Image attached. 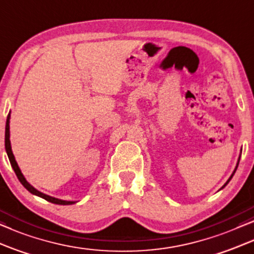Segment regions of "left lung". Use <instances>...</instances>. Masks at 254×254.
I'll return each mask as SVG.
<instances>
[{"instance_id":"left-lung-1","label":"left lung","mask_w":254,"mask_h":254,"mask_svg":"<svg viewBox=\"0 0 254 254\" xmlns=\"http://www.w3.org/2000/svg\"><path fill=\"white\" fill-rule=\"evenodd\" d=\"M241 152H242V150H241ZM239 159H241V155H239V158H238V161H237V165H236V168H235V171H233V172H232L231 177H230V178L228 179V181H226V182H225V184H224V186H223V187H222L221 189H223V188H224V187H225V186L229 184V182H230V180H231V179H232V177H233V174H235V173H236V171H237V167H238V164H239Z\"/></svg>"}]
</instances>
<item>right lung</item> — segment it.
Masks as SVG:
<instances>
[{"instance_id": "add662e5", "label": "right lung", "mask_w": 254, "mask_h": 254, "mask_svg": "<svg viewBox=\"0 0 254 254\" xmlns=\"http://www.w3.org/2000/svg\"><path fill=\"white\" fill-rule=\"evenodd\" d=\"M4 145H5V151H6V154H8V158H9V161L10 164H11V167L12 170L15 171V173L17 175V178H18V180L21 184L24 186V187L28 189V190L31 192L33 195H37L39 196V197L44 198V200L51 202V203H54V204H60V205H69V204H74L76 203V201H65V200H60V198H57V197H53V196H50V195H46L44 194V192L37 190V189L33 187L29 184L28 181H26V179L24 175H23L21 168H19L18 164H17L16 159H15V155L12 153V150H11V143H10V113L8 115V117H6V123H5V139H4Z\"/></svg>"}]
</instances>
